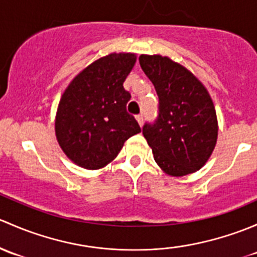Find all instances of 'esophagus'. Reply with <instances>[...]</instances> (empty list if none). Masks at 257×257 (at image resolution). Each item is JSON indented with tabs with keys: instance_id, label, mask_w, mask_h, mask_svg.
Masks as SVG:
<instances>
[{
	"instance_id": "obj_1",
	"label": "esophagus",
	"mask_w": 257,
	"mask_h": 257,
	"mask_svg": "<svg viewBox=\"0 0 257 257\" xmlns=\"http://www.w3.org/2000/svg\"><path fill=\"white\" fill-rule=\"evenodd\" d=\"M136 120H137V122H139L140 126L144 125V115H142V113H140V115L136 116Z\"/></svg>"
}]
</instances>
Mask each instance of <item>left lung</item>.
<instances>
[{
	"instance_id": "left-lung-1",
	"label": "left lung",
	"mask_w": 257,
	"mask_h": 257,
	"mask_svg": "<svg viewBox=\"0 0 257 257\" xmlns=\"http://www.w3.org/2000/svg\"><path fill=\"white\" fill-rule=\"evenodd\" d=\"M140 64L160 99L158 120L142 130L156 163L172 177L199 171L218 141L210 94L192 71L171 58L142 54Z\"/></svg>"
}]
</instances>
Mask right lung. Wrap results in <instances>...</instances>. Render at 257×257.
<instances>
[{
  "label": "right lung",
  "mask_w": 257,
  "mask_h": 257,
  "mask_svg": "<svg viewBox=\"0 0 257 257\" xmlns=\"http://www.w3.org/2000/svg\"><path fill=\"white\" fill-rule=\"evenodd\" d=\"M136 59L135 53L104 55L76 74L63 92L55 113V137L79 167H106L126 140L141 132L126 111L131 95L123 89Z\"/></svg>",
  "instance_id": "obj_1"
}]
</instances>
